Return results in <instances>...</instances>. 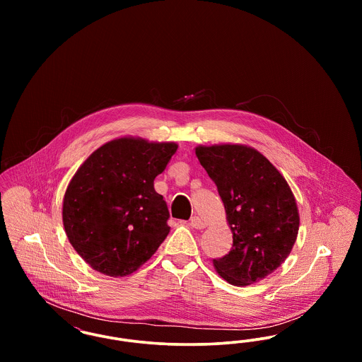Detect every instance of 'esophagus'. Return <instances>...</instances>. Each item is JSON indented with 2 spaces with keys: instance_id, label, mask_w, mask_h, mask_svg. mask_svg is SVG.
Here are the masks:
<instances>
[{
  "instance_id": "34e87169",
  "label": "esophagus",
  "mask_w": 362,
  "mask_h": 362,
  "mask_svg": "<svg viewBox=\"0 0 362 362\" xmlns=\"http://www.w3.org/2000/svg\"><path fill=\"white\" fill-rule=\"evenodd\" d=\"M189 225H191L192 228H195V229H202V228H205V223H204L198 216H192V217L189 218Z\"/></svg>"
}]
</instances>
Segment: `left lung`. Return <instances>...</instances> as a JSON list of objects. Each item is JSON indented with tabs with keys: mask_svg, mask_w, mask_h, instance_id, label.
<instances>
[{
	"mask_svg": "<svg viewBox=\"0 0 362 362\" xmlns=\"http://www.w3.org/2000/svg\"><path fill=\"white\" fill-rule=\"evenodd\" d=\"M195 155L217 186L233 233L230 251L213 259L217 273L238 286L272 274L291 254L300 225L289 185L244 145L198 146Z\"/></svg>",
	"mask_w": 362,
	"mask_h": 362,
	"instance_id": "1",
	"label": "left lung"
}]
</instances>
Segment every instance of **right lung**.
Wrapping results in <instances>:
<instances>
[{"label": "right lung", "mask_w": 362, "mask_h": 362, "mask_svg": "<svg viewBox=\"0 0 362 362\" xmlns=\"http://www.w3.org/2000/svg\"><path fill=\"white\" fill-rule=\"evenodd\" d=\"M176 149L171 142L118 138L95 151L73 176L64 198V226L92 269L129 276L167 238L170 211L153 182Z\"/></svg>", "instance_id": "obj_1"}]
</instances>
